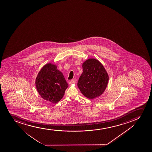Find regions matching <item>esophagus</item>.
<instances>
[{
  "label": "esophagus",
  "instance_id": "34e87169",
  "mask_svg": "<svg viewBox=\"0 0 152 152\" xmlns=\"http://www.w3.org/2000/svg\"><path fill=\"white\" fill-rule=\"evenodd\" d=\"M75 82H76V80H71V82L72 83H75Z\"/></svg>",
  "mask_w": 152,
  "mask_h": 152
}]
</instances>
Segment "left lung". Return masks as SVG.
Returning a JSON list of instances; mask_svg holds the SVG:
<instances>
[{
    "mask_svg": "<svg viewBox=\"0 0 152 152\" xmlns=\"http://www.w3.org/2000/svg\"><path fill=\"white\" fill-rule=\"evenodd\" d=\"M83 69L77 84L80 92L89 99L101 95L108 81V75L103 65L96 59H90L83 63Z\"/></svg>",
    "mask_w": 152,
    "mask_h": 152,
    "instance_id": "1",
    "label": "left lung"
}]
</instances>
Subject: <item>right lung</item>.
Returning <instances> with one entry per match:
<instances>
[{
    "mask_svg": "<svg viewBox=\"0 0 152 152\" xmlns=\"http://www.w3.org/2000/svg\"><path fill=\"white\" fill-rule=\"evenodd\" d=\"M55 65L47 64L39 72L35 82L37 90L44 99L57 103L61 99L68 85Z\"/></svg>",
    "mask_w": 152,
    "mask_h": 152,
    "instance_id": "1",
    "label": "right lung"
}]
</instances>
